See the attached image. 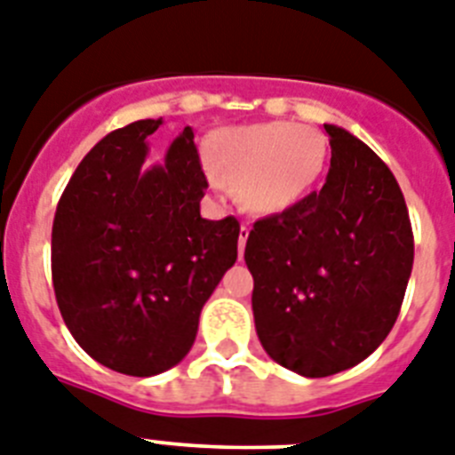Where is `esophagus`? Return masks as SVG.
Segmentation results:
<instances>
[{
	"instance_id": "obj_1",
	"label": "esophagus",
	"mask_w": 455,
	"mask_h": 455,
	"mask_svg": "<svg viewBox=\"0 0 455 455\" xmlns=\"http://www.w3.org/2000/svg\"><path fill=\"white\" fill-rule=\"evenodd\" d=\"M248 232H251V228H248V225H242V232H239V259L243 258V248H246Z\"/></svg>"
}]
</instances>
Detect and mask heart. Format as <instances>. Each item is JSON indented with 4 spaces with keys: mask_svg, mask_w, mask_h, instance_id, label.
<instances>
[{
    "mask_svg": "<svg viewBox=\"0 0 455 455\" xmlns=\"http://www.w3.org/2000/svg\"><path fill=\"white\" fill-rule=\"evenodd\" d=\"M327 138L306 124L265 122L220 128L207 156L232 186L239 207L255 216H278L306 200L327 165ZM213 177V184L220 186Z\"/></svg>",
    "mask_w": 455,
    "mask_h": 455,
    "instance_id": "1",
    "label": "heart"
}]
</instances>
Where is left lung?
I'll use <instances>...</instances> for the list:
<instances>
[{"label": "left lung", "mask_w": 455, "mask_h": 455, "mask_svg": "<svg viewBox=\"0 0 455 455\" xmlns=\"http://www.w3.org/2000/svg\"><path fill=\"white\" fill-rule=\"evenodd\" d=\"M331 168L301 204L253 225V317L267 355L304 378L356 366L401 313L414 236L401 186L368 145L324 124Z\"/></svg>", "instance_id": "8db88e82"}]
</instances>
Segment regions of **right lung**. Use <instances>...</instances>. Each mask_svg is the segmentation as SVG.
<instances>
[{
	"instance_id": "add662e5",
	"label": "right lung",
	"mask_w": 455,
	"mask_h": 455,
	"mask_svg": "<svg viewBox=\"0 0 455 455\" xmlns=\"http://www.w3.org/2000/svg\"><path fill=\"white\" fill-rule=\"evenodd\" d=\"M161 119L112 131L73 172L52 223V285L66 327L106 368L151 378L196 343L202 306L236 262L239 220H207L193 131L142 168Z\"/></svg>"
}]
</instances>
